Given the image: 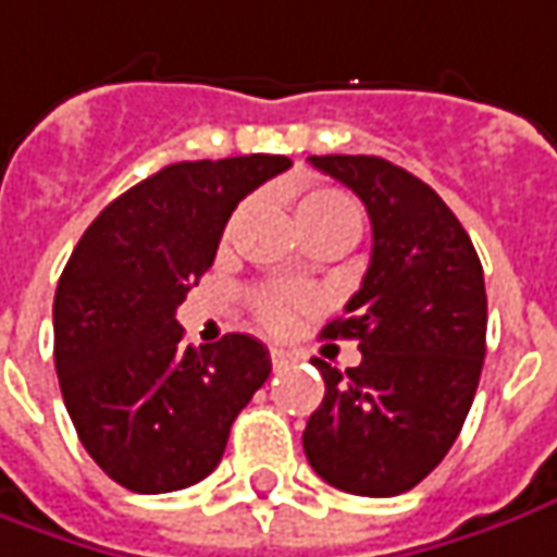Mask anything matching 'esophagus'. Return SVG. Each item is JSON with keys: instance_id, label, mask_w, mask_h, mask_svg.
Here are the masks:
<instances>
[{"instance_id": "34e87169", "label": "esophagus", "mask_w": 557, "mask_h": 557, "mask_svg": "<svg viewBox=\"0 0 557 557\" xmlns=\"http://www.w3.org/2000/svg\"><path fill=\"white\" fill-rule=\"evenodd\" d=\"M293 362H295V357L289 354V350H283V347H271V366H274L277 372L289 369Z\"/></svg>"}]
</instances>
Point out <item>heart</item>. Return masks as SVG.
I'll use <instances>...</instances> for the list:
<instances>
[{"instance_id":"obj_1","label":"heart","mask_w":557,"mask_h":557,"mask_svg":"<svg viewBox=\"0 0 557 557\" xmlns=\"http://www.w3.org/2000/svg\"><path fill=\"white\" fill-rule=\"evenodd\" d=\"M295 219L298 228H344L357 234L359 228V210L354 200L335 191V188H308L301 191V198L295 203ZM305 298L301 295L286 293H264L256 301V313L268 329H283L293 317V308H301Z\"/></svg>"}]
</instances>
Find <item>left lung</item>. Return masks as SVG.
<instances>
[{"label":"left lung","instance_id":"left-lung-1","mask_svg":"<svg viewBox=\"0 0 557 557\" xmlns=\"http://www.w3.org/2000/svg\"><path fill=\"white\" fill-rule=\"evenodd\" d=\"M372 222V262L326 338H357L362 362L313 359L326 396L305 426L313 472L359 497H396L423 482L467 421L482 377L487 295L482 262L457 215L408 170L374 154H310Z\"/></svg>","mask_w":557,"mask_h":557}]
</instances>
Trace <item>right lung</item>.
Listing matches in <instances>:
<instances>
[{"label":"right lung","mask_w":557,"mask_h":557,"mask_svg":"<svg viewBox=\"0 0 557 557\" xmlns=\"http://www.w3.org/2000/svg\"><path fill=\"white\" fill-rule=\"evenodd\" d=\"M289 164H170L112 200L72 249L54 295L57 377L85 451L121 487L168 494L207 479L268 381L262 342L231 332L195 350L176 308L210 271L234 207Z\"/></svg>","instance_id":"add662e5"}]
</instances>
